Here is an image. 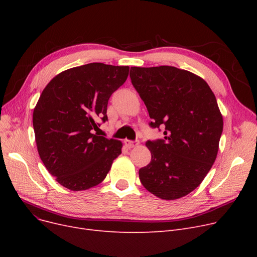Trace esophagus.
Returning <instances> with one entry per match:
<instances>
[{"label": "esophagus", "mask_w": 257, "mask_h": 257, "mask_svg": "<svg viewBox=\"0 0 257 257\" xmlns=\"http://www.w3.org/2000/svg\"><path fill=\"white\" fill-rule=\"evenodd\" d=\"M124 144L127 148H133V147H137L139 145V141H130V140H125Z\"/></svg>", "instance_id": "1"}]
</instances>
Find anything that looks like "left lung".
I'll list each match as a JSON object with an SVG mask.
<instances>
[{"instance_id":"8db88e82","label":"left lung","mask_w":257,"mask_h":257,"mask_svg":"<svg viewBox=\"0 0 257 257\" xmlns=\"http://www.w3.org/2000/svg\"><path fill=\"white\" fill-rule=\"evenodd\" d=\"M131 83L165 138L148 141L151 163L140 169L146 190L164 200L186 196L203 181L219 150L223 117L199 76L175 66H132Z\"/></svg>"}]
</instances>
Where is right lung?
<instances>
[{"label": "right lung", "instance_id": "1", "mask_svg": "<svg viewBox=\"0 0 257 257\" xmlns=\"http://www.w3.org/2000/svg\"><path fill=\"white\" fill-rule=\"evenodd\" d=\"M129 66L92 62L66 70L45 87L33 111L40 159L49 173L71 191L101 183L121 143L93 134L105 123L111 94L125 83Z\"/></svg>", "mask_w": 257, "mask_h": 257}]
</instances>
